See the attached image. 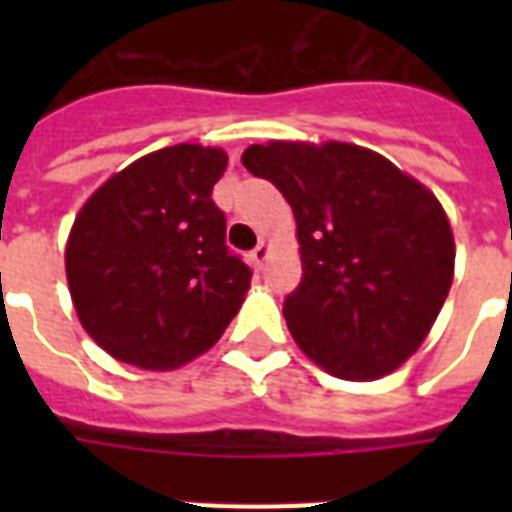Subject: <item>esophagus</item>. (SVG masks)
Listing matches in <instances>:
<instances>
[{"mask_svg": "<svg viewBox=\"0 0 512 512\" xmlns=\"http://www.w3.org/2000/svg\"><path fill=\"white\" fill-rule=\"evenodd\" d=\"M249 257H252V263H255V268H263L265 260L271 257V244H265V241H260L252 252H249Z\"/></svg>", "mask_w": 512, "mask_h": 512, "instance_id": "esophagus-1", "label": "esophagus"}]
</instances>
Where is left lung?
<instances>
[{
	"label": "left lung",
	"instance_id": "1",
	"mask_svg": "<svg viewBox=\"0 0 512 512\" xmlns=\"http://www.w3.org/2000/svg\"><path fill=\"white\" fill-rule=\"evenodd\" d=\"M241 164L295 212L303 281L284 300L297 348L369 382L417 353L452 289L454 233L436 193L369 148L268 140Z\"/></svg>",
	"mask_w": 512,
	"mask_h": 512
}]
</instances>
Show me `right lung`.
Listing matches in <instances>:
<instances>
[{
  "instance_id": "1",
  "label": "right lung",
  "mask_w": 512,
  "mask_h": 512,
  "mask_svg": "<svg viewBox=\"0 0 512 512\" xmlns=\"http://www.w3.org/2000/svg\"><path fill=\"white\" fill-rule=\"evenodd\" d=\"M223 148L177 143L114 172L76 215L66 279L84 332L140 369H177L220 340L252 268L225 247L212 188Z\"/></svg>"
}]
</instances>
